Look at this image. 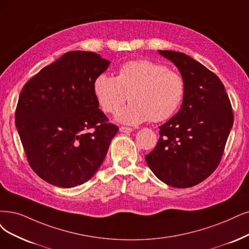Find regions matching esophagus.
<instances>
[{"label":"esophagus","instance_id":"esophagus-1","mask_svg":"<svg viewBox=\"0 0 249 249\" xmlns=\"http://www.w3.org/2000/svg\"><path fill=\"white\" fill-rule=\"evenodd\" d=\"M120 131L124 132V133H130V132H132V128L122 126V127H120Z\"/></svg>","mask_w":249,"mask_h":249}]
</instances>
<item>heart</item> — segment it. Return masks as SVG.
<instances>
[{"label": "heart", "instance_id": "b5f03b06", "mask_svg": "<svg viewBox=\"0 0 249 249\" xmlns=\"http://www.w3.org/2000/svg\"><path fill=\"white\" fill-rule=\"evenodd\" d=\"M94 94L105 113L115 114L127 99L130 105L117 115L120 122L137 125L162 122L178 112L186 94V83L162 63L136 59L120 67L117 77L103 72L94 81Z\"/></svg>", "mask_w": 249, "mask_h": 249}]
</instances>
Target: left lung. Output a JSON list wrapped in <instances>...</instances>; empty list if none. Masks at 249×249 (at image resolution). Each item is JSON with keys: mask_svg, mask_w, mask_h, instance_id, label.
Segmentation results:
<instances>
[{"mask_svg": "<svg viewBox=\"0 0 249 249\" xmlns=\"http://www.w3.org/2000/svg\"><path fill=\"white\" fill-rule=\"evenodd\" d=\"M159 53L178 67L186 83V94L177 115L159 127V141L145 155V161L168 186L190 188L218 166L233 126V109L214 72L185 53Z\"/></svg>", "mask_w": 249, "mask_h": 249, "instance_id": "8db88e82", "label": "left lung"}]
</instances>
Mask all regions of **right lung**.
I'll list each match as a JSON object with an SVG mask.
<instances>
[{
    "mask_svg": "<svg viewBox=\"0 0 249 249\" xmlns=\"http://www.w3.org/2000/svg\"><path fill=\"white\" fill-rule=\"evenodd\" d=\"M110 62L97 53L70 51L23 86L15 125L31 168L61 188L94 176L118 126L98 108L95 79Z\"/></svg>",
    "mask_w": 249,
    "mask_h": 249,
    "instance_id": "right-lung-1",
    "label": "right lung"
}]
</instances>
